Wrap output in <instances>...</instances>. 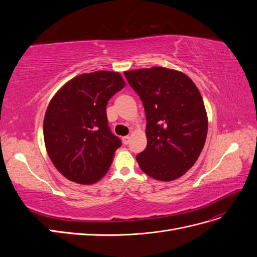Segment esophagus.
<instances>
[{"label": "esophagus", "mask_w": 257, "mask_h": 257, "mask_svg": "<svg viewBox=\"0 0 257 257\" xmlns=\"http://www.w3.org/2000/svg\"><path fill=\"white\" fill-rule=\"evenodd\" d=\"M130 141H131V137H130V136H124V137H122V142H123L124 145H128Z\"/></svg>", "instance_id": "1"}]
</instances>
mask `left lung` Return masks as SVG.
Returning a JSON list of instances; mask_svg holds the SVG:
<instances>
[{
  "instance_id": "1",
  "label": "left lung",
  "mask_w": 257,
  "mask_h": 257,
  "mask_svg": "<svg viewBox=\"0 0 257 257\" xmlns=\"http://www.w3.org/2000/svg\"><path fill=\"white\" fill-rule=\"evenodd\" d=\"M144 104L147 147L136 160L161 181L183 176L205 146L208 119L200 93L185 74L165 67L124 72Z\"/></svg>"
}]
</instances>
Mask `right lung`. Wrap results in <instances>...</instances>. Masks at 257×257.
Here are the masks:
<instances>
[{
    "mask_svg": "<svg viewBox=\"0 0 257 257\" xmlns=\"http://www.w3.org/2000/svg\"><path fill=\"white\" fill-rule=\"evenodd\" d=\"M124 85L119 73L81 74L50 100L44 119L46 150L68 180L93 184L109 169L121 141L108 126L106 106Z\"/></svg>",
    "mask_w": 257,
    "mask_h": 257,
    "instance_id": "right-lung-1",
    "label": "right lung"
}]
</instances>
